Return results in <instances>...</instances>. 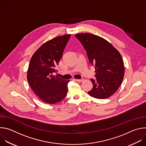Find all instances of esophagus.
Here are the masks:
<instances>
[{
	"instance_id": "obj_1",
	"label": "esophagus",
	"mask_w": 146,
	"mask_h": 146,
	"mask_svg": "<svg viewBox=\"0 0 146 146\" xmlns=\"http://www.w3.org/2000/svg\"><path fill=\"white\" fill-rule=\"evenodd\" d=\"M76 81L77 82H82L83 81V79H76Z\"/></svg>"
}]
</instances>
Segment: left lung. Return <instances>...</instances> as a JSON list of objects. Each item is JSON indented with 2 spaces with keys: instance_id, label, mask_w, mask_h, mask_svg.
Here are the masks:
<instances>
[{
  "instance_id": "8db88e82",
  "label": "left lung",
  "mask_w": 146,
  "mask_h": 146,
  "mask_svg": "<svg viewBox=\"0 0 146 146\" xmlns=\"http://www.w3.org/2000/svg\"><path fill=\"white\" fill-rule=\"evenodd\" d=\"M75 36L95 68L96 79H91L93 88L88 94L96 99L109 98L117 91L124 76L125 68L120 53L109 41L98 36L80 33Z\"/></svg>"
}]
</instances>
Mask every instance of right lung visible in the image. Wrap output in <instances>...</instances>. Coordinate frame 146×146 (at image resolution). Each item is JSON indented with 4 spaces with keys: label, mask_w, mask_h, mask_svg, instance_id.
<instances>
[{
    "label": "right lung",
    "mask_w": 146,
    "mask_h": 146,
    "mask_svg": "<svg viewBox=\"0 0 146 146\" xmlns=\"http://www.w3.org/2000/svg\"><path fill=\"white\" fill-rule=\"evenodd\" d=\"M70 34L55 37L44 43L31 58L27 79L40 99L48 104L63 100L68 92L69 80L54 76Z\"/></svg>",
    "instance_id": "1"
}]
</instances>
